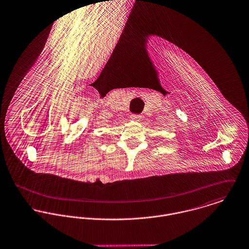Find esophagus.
Listing matches in <instances>:
<instances>
[{
	"mask_svg": "<svg viewBox=\"0 0 249 249\" xmlns=\"http://www.w3.org/2000/svg\"><path fill=\"white\" fill-rule=\"evenodd\" d=\"M131 119L134 120V121H139L141 119V116L139 114H132Z\"/></svg>",
	"mask_w": 249,
	"mask_h": 249,
	"instance_id": "obj_1",
	"label": "esophagus"
}]
</instances>
